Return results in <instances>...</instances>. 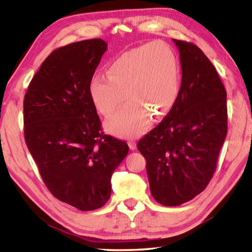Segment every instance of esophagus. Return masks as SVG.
Here are the masks:
<instances>
[{"mask_svg":"<svg viewBox=\"0 0 252 252\" xmlns=\"http://www.w3.org/2000/svg\"><path fill=\"white\" fill-rule=\"evenodd\" d=\"M127 144H129L131 150H135L136 149V143H135V141H133V140H130V141L127 142Z\"/></svg>","mask_w":252,"mask_h":252,"instance_id":"34e87169","label":"esophagus"}]
</instances>
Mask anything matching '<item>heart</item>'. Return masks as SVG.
I'll return each mask as SVG.
<instances>
[{
  "label": "heart",
  "instance_id": "heart-1",
  "mask_svg": "<svg viewBox=\"0 0 252 252\" xmlns=\"http://www.w3.org/2000/svg\"><path fill=\"white\" fill-rule=\"evenodd\" d=\"M106 75H93L89 95L103 117L116 113L123 100L126 105L106 121L108 131L122 138L142 134L151 116L170 112L180 91V65L174 51L163 42H152L127 50L111 61Z\"/></svg>",
  "mask_w": 252,
  "mask_h": 252
}]
</instances>
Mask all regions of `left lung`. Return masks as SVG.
Masks as SVG:
<instances>
[{
  "mask_svg": "<svg viewBox=\"0 0 252 252\" xmlns=\"http://www.w3.org/2000/svg\"><path fill=\"white\" fill-rule=\"evenodd\" d=\"M181 87L173 108L139 140L152 197L168 207L190 201L210 182L228 131L227 92L197 45L174 40Z\"/></svg>",
  "mask_w": 252,
  "mask_h": 252,
  "instance_id": "1",
  "label": "left lung"
}]
</instances>
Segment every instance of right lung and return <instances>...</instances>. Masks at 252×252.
Returning a JSON list of instances; mask_svg holds the SVG:
<instances>
[{"mask_svg":"<svg viewBox=\"0 0 252 252\" xmlns=\"http://www.w3.org/2000/svg\"><path fill=\"white\" fill-rule=\"evenodd\" d=\"M108 50L101 39L54 50L33 76L23 102L24 139L45 186L81 211L110 199L111 177L129 152L104 134L89 81Z\"/></svg>","mask_w":252,"mask_h":252,"instance_id":"add662e5","label":"right lung"}]
</instances>
